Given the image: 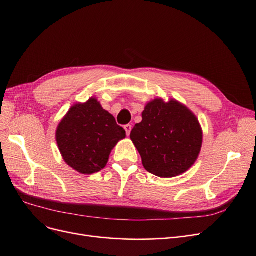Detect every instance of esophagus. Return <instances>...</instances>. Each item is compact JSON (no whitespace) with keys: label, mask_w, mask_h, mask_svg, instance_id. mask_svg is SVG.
<instances>
[{"label":"esophagus","mask_w":256,"mask_h":256,"mask_svg":"<svg viewBox=\"0 0 256 256\" xmlns=\"http://www.w3.org/2000/svg\"><path fill=\"white\" fill-rule=\"evenodd\" d=\"M131 128H132V127H131V125H130V124H128V125H125V126H124V129H125V130H126V134H127V136H129V134H130V131H131Z\"/></svg>","instance_id":"obj_1"}]
</instances>
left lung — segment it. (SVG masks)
I'll use <instances>...</instances> for the list:
<instances>
[{"label":"left lung","mask_w":256,"mask_h":256,"mask_svg":"<svg viewBox=\"0 0 256 256\" xmlns=\"http://www.w3.org/2000/svg\"><path fill=\"white\" fill-rule=\"evenodd\" d=\"M130 138L140 152L147 172L174 177L189 170L202 147V129L196 115L176 100L154 99L147 104L142 122Z\"/></svg>","instance_id":"obj_1"}]
</instances>
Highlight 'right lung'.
Here are the masks:
<instances>
[{
  "label": "right lung",
  "mask_w": 256,
  "mask_h": 256,
  "mask_svg": "<svg viewBox=\"0 0 256 256\" xmlns=\"http://www.w3.org/2000/svg\"><path fill=\"white\" fill-rule=\"evenodd\" d=\"M125 136L126 131L95 98L70 108L56 130L62 156L69 166L82 174L102 170L113 147Z\"/></svg>",
  "instance_id": "add662e5"
}]
</instances>
